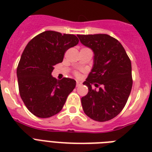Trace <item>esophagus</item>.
<instances>
[{
    "mask_svg": "<svg viewBox=\"0 0 152 152\" xmlns=\"http://www.w3.org/2000/svg\"><path fill=\"white\" fill-rule=\"evenodd\" d=\"M82 85V82H80V81H76V87H80V86H81Z\"/></svg>",
    "mask_w": 152,
    "mask_h": 152,
    "instance_id": "obj_1",
    "label": "esophagus"
}]
</instances>
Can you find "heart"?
Here are the masks:
<instances>
[{"mask_svg":"<svg viewBox=\"0 0 152 152\" xmlns=\"http://www.w3.org/2000/svg\"><path fill=\"white\" fill-rule=\"evenodd\" d=\"M75 76H80V72H75Z\"/></svg>","mask_w":152,"mask_h":152,"instance_id":"1","label":"heart"}]
</instances>
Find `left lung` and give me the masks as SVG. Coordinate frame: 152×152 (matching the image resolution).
Here are the masks:
<instances>
[{"label":"left lung","mask_w":152,"mask_h":152,"mask_svg":"<svg viewBox=\"0 0 152 152\" xmlns=\"http://www.w3.org/2000/svg\"><path fill=\"white\" fill-rule=\"evenodd\" d=\"M80 42L94 53V66L83 84L88 93L81 98L83 112L91 119L105 122L125 107L133 86L131 61L116 39L107 34L77 35ZM101 85L98 91L92 89Z\"/></svg>","instance_id":"1"}]
</instances>
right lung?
I'll list each match as a JSON object with an SVG mask.
<instances>
[{
    "label": "right lung",
    "instance_id": "obj_1",
    "mask_svg": "<svg viewBox=\"0 0 152 152\" xmlns=\"http://www.w3.org/2000/svg\"><path fill=\"white\" fill-rule=\"evenodd\" d=\"M78 43L75 35L48 30L36 36L25 48L17 67L18 90L25 105L36 116L58 114L76 87L73 79L57 80L51 72L54 65L63 61L65 51Z\"/></svg>",
    "mask_w": 152,
    "mask_h": 152
}]
</instances>
